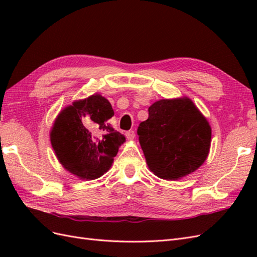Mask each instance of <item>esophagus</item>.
<instances>
[{"label":"esophagus","mask_w":257,"mask_h":257,"mask_svg":"<svg viewBox=\"0 0 257 257\" xmlns=\"http://www.w3.org/2000/svg\"><path fill=\"white\" fill-rule=\"evenodd\" d=\"M125 137L128 139V141H132V139L135 138V132L134 131L125 132Z\"/></svg>","instance_id":"obj_1"}]
</instances>
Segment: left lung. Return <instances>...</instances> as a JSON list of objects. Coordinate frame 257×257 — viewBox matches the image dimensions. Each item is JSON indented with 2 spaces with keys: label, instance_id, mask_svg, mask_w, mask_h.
I'll list each match as a JSON object with an SVG mask.
<instances>
[{
  "label": "left lung",
  "instance_id": "1",
  "mask_svg": "<svg viewBox=\"0 0 257 257\" xmlns=\"http://www.w3.org/2000/svg\"><path fill=\"white\" fill-rule=\"evenodd\" d=\"M137 134L147 164L158 177L177 180L196 170L208 157L211 127L189 98L161 99Z\"/></svg>",
  "mask_w": 257,
  "mask_h": 257
}]
</instances>
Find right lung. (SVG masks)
<instances>
[{
	"instance_id": "obj_1",
	"label": "right lung",
	"mask_w": 257,
	"mask_h": 257,
	"mask_svg": "<svg viewBox=\"0 0 257 257\" xmlns=\"http://www.w3.org/2000/svg\"><path fill=\"white\" fill-rule=\"evenodd\" d=\"M110 103L98 94L75 102L61 111L50 134L60 163L82 179H96L112 164L125 138L108 123Z\"/></svg>"
}]
</instances>
